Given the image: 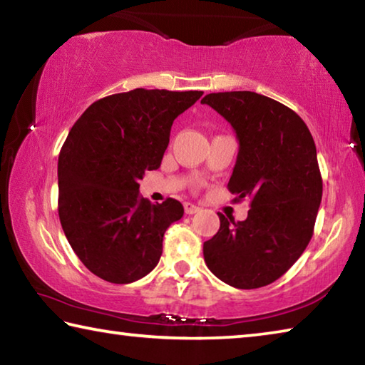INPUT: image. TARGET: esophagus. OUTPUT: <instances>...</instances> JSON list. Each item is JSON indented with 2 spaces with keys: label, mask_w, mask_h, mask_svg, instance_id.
<instances>
[{
  "label": "esophagus",
  "mask_w": 365,
  "mask_h": 365,
  "mask_svg": "<svg viewBox=\"0 0 365 365\" xmlns=\"http://www.w3.org/2000/svg\"><path fill=\"white\" fill-rule=\"evenodd\" d=\"M183 207H185V214H195V212L200 211V207L193 205V202H185Z\"/></svg>",
  "instance_id": "esophagus-1"
}]
</instances>
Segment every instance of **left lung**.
Returning <instances> with one entry per match:
<instances>
[{"instance_id": "left-lung-1", "label": "left lung", "mask_w": 365, "mask_h": 365, "mask_svg": "<svg viewBox=\"0 0 365 365\" xmlns=\"http://www.w3.org/2000/svg\"><path fill=\"white\" fill-rule=\"evenodd\" d=\"M230 122L240 150L227 188L250 200L248 217L219 214L220 228L205 242L209 270L240 289L269 285L304 252L322 200L316 143L301 117L255 91H224L201 100Z\"/></svg>"}]
</instances>
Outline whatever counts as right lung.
I'll return each instance as SVG.
<instances>
[{
  "label": "right lung",
  "instance_id": "obj_1",
  "mask_svg": "<svg viewBox=\"0 0 365 365\" xmlns=\"http://www.w3.org/2000/svg\"><path fill=\"white\" fill-rule=\"evenodd\" d=\"M202 91L135 88L95 101L73 123L58 160V212L66 238L90 272L110 283L150 274L168 227L183 215L174 197L140 195L160 165L175 117Z\"/></svg>",
  "mask_w": 365,
  "mask_h": 365
}]
</instances>
